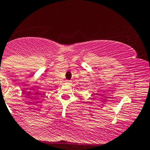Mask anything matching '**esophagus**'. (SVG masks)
I'll return each mask as SVG.
<instances>
[{
  "mask_svg": "<svg viewBox=\"0 0 150 150\" xmlns=\"http://www.w3.org/2000/svg\"><path fill=\"white\" fill-rule=\"evenodd\" d=\"M66 82H67V83H68V84H70V82H71V81H70V80H67Z\"/></svg>",
  "mask_w": 150,
  "mask_h": 150,
  "instance_id": "obj_1",
  "label": "esophagus"
}]
</instances>
